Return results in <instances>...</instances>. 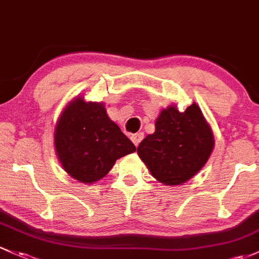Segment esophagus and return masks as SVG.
<instances>
[{
	"mask_svg": "<svg viewBox=\"0 0 259 259\" xmlns=\"http://www.w3.org/2000/svg\"><path fill=\"white\" fill-rule=\"evenodd\" d=\"M144 135L142 132H138V133H135V135L131 136V140H132L133 143H135L136 147H138V144L141 143V141L143 140Z\"/></svg>",
	"mask_w": 259,
	"mask_h": 259,
	"instance_id": "1",
	"label": "esophagus"
}]
</instances>
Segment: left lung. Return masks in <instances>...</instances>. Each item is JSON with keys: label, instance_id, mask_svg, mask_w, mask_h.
<instances>
[{"label": "left lung", "instance_id": "8db88e82", "mask_svg": "<svg viewBox=\"0 0 259 259\" xmlns=\"http://www.w3.org/2000/svg\"><path fill=\"white\" fill-rule=\"evenodd\" d=\"M212 147V132L194 102L184 112L174 106L163 110L155 132L141 142L137 152L158 182L179 185L205 165Z\"/></svg>", "mask_w": 259, "mask_h": 259}]
</instances>
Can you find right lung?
Masks as SVG:
<instances>
[{"mask_svg": "<svg viewBox=\"0 0 259 259\" xmlns=\"http://www.w3.org/2000/svg\"><path fill=\"white\" fill-rule=\"evenodd\" d=\"M55 149L63 168L81 183L104 178L116 160L136 151L104 105L80 97L64 110L54 136Z\"/></svg>", "mask_w": 259, "mask_h": 259, "instance_id": "add662e5", "label": "right lung"}]
</instances>
